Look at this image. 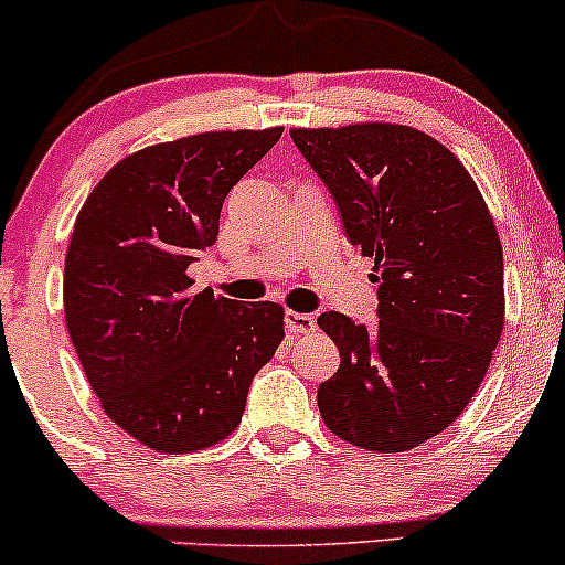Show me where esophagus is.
<instances>
[{"instance_id": "esophagus-1", "label": "esophagus", "mask_w": 565, "mask_h": 565, "mask_svg": "<svg viewBox=\"0 0 565 565\" xmlns=\"http://www.w3.org/2000/svg\"><path fill=\"white\" fill-rule=\"evenodd\" d=\"M284 323H287L289 334H308V332H313V329H316L313 316L295 313V310H287V313H284Z\"/></svg>"}]
</instances>
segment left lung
<instances>
[{
	"instance_id": "1",
	"label": "left lung",
	"mask_w": 565,
	"mask_h": 565,
	"mask_svg": "<svg viewBox=\"0 0 565 565\" xmlns=\"http://www.w3.org/2000/svg\"><path fill=\"white\" fill-rule=\"evenodd\" d=\"M289 135L380 284L374 329L319 316L340 350L319 385L321 417L361 449L408 451L465 412L502 337L494 220L462 161L419 129L364 121Z\"/></svg>"
}]
</instances>
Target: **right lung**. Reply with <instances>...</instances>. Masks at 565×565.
Returning a JSON list of instances; mask_svg holds the SVG:
<instances>
[{"label": "right lung", "instance_id": "obj_1", "mask_svg": "<svg viewBox=\"0 0 565 565\" xmlns=\"http://www.w3.org/2000/svg\"><path fill=\"white\" fill-rule=\"evenodd\" d=\"M284 127L201 132L129 153L76 215L63 270L71 342L100 406L161 454H191L242 423L252 377L284 340L278 302L193 289L228 191Z\"/></svg>", "mask_w": 565, "mask_h": 565}]
</instances>
